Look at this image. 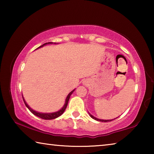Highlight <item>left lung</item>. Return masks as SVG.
Here are the masks:
<instances>
[{
  "label": "left lung",
  "mask_w": 154,
  "mask_h": 154,
  "mask_svg": "<svg viewBox=\"0 0 154 154\" xmlns=\"http://www.w3.org/2000/svg\"><path fill=\"white\" fill-rule=\"evenodd\" d=\"M90 117L92 118H93V119H96V120H97V121H99V122H111V121H112V120H113V119H109V120H104V119H97V118H96L95 117H94L93 116H92V115L91 114H90Z\"/></svg>",
  "instance_id": "1"
}]
</instances>
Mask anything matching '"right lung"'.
I'll return each instance as SVG.
<instances>
[{
  "label": "right lung",
  "mask_w": 154,
  "mask_h": 154,
  "mask_svg": "<svg viewBox=\"0 0 154 154\" xmlns=\"http://www.w3.org/2000/svg\"><path fill=\"white\" fill-rule=\"evenodd\" d=\"M49 43H50V42H49V43H45V44H43V45L38 47V48H41V47H43V45H46V44H49ZM74 90H73L72 91V92H70V93L69 94V95L67 96V97H66V102H65V104H64V105L63 107H62L60 111H57V112H55V113H38V112H36V111H35L32 110V109H31V108L30 107V106L27 105V103H26V101L24 100V98H23V97H22V98H23V100H24L25 105L27 106V108H28V109H29L31 113H33L34 115H35L36 116L38 117V118H42V119H55V118H58V117H59V116H60L61 115L64 113V111H65V109H66V106H67L68 103H69L70 96H71V95L72 94V93L74 92Z\"/></svg>",
  "instance_id": "right-lung-1"
}]
</instances>
